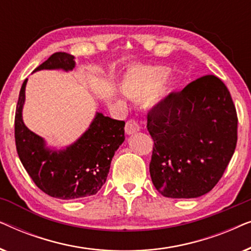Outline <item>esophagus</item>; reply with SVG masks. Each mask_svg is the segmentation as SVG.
<instances>
[{
    "label": "esophagus",
    "mask_w": 251,
    "mask_h": 251,
    "mask_svg": "<svg viewBox=\"0 0 251 251\" xmlns=\"http://www.w3.org/2000/svg\"><path fill=\"white\" fill-rule=\"evenodd\" d=\"M139 129H140V126H139L138 122H137L136 120L130 119V120H128V121H126V135H132V133L139 131Z\"/></svg>",
    "instance_id": "34e87169"
}]
</instances>
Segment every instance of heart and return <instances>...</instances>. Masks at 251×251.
<instances>
[{"mask_svg": "<svg viewBox=\"0 0 251 251\" xmlns=\"http://www.w3.org/2000/svg\"><path fill=\"white\" fill-rule=\"evenodd\" d=\"M169 70L163 66L133 68L123 81V90L131 98H144L161 84Z\"/></svg>", "mask_w": 251, "mask_h": 251, "instance_id": "heart-1", "label": "heart"}]
</instances>
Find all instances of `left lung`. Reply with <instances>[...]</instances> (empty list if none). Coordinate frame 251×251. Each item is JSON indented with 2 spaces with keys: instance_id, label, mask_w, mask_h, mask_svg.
Listing matches in <instances>:
<instances>
[{
  "instance_id": "left-lung-1",
  "label": "left lung",
  "mask_w": 251,
  "mask_h": 251,
  "mask_svg": "<svg viewBox=\"0 0 251 251\" xmlns=\"http://www.w3.org/2000/svg\"><path fill=\"white\" fill-rule=\"evenodd\" d=\"M147 130L156 190L167 198H199L216 186L232 159L238 115L224 82L205 75L150 109Z\"/></svg>"
}]
</instances>
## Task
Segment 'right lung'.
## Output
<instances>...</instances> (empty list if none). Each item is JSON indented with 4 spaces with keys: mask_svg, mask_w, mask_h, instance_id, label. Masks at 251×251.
Here are the masks:
<instances>
[{
    "mask_svg": "<svg viewBox=\"0 0 251 251\" xmlns=\"http://www.w3.org/2000/svg\"><path fill=\"white\" fill-rule=\"evenodd\" d=\"M74 66V56L56 52L35 71H72ZM26 83L27 78L20 89L16 108L15 139L27 174L41 191L52 198L72 200L96 194L105 184L115 151L125 142V121L97 113L89 129L74 144L66 150H49L43 138L23 122Z\"/></svg>",
    "mask_w": 251,
    "mask_h": 251,
    "instance_id": "1",
    "label": "right lung"
}]
</instances>
